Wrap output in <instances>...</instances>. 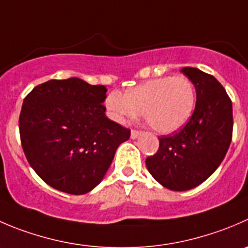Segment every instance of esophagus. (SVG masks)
Returning <instances> with one entry per match:
<instances>
[{"label":"esophagus","mask_w":248,"mask_h":248,"mask_svg":"<svg viewBox=\"0 0 248 248\" xmlns=\"http://www.w3.org/2000/svg\"><path fill=\"white\" fill-rule=\"evenodd\" d=\"M141 134H143V132H141V131H137V129H132V131H131V138H132V139H136V138H138L139 136H141Z\"/></svg>","instance_id":"34e87169"}]
</instances>
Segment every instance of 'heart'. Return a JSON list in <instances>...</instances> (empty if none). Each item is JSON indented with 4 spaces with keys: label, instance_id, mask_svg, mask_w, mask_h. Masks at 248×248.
<instances>
[{
    "label": "heart",
    "instance_id": "1",
    "mask_svg": "<svg viewBox=\"0 0 248 248\" xmlns=\"http://www.w3.org/2000/svg\"><path fill=\"white\" fill-rule=\"evenodd\" d=\"M196 103L193 82L184 75L154 78L129 88L124 95L111 92L105 99L108 114L119 124H127L143 112L151 128L170 134L191 117Z\"/></svg>",
    "mask_w": 248,
    "mask_h": 248
}]
</instances>
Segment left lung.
<instances>
[{"label": "left lung", "mask_w": 248, "mask_h": 248, "mask_svg": "<svg viewBox=\"0 0 248 248\" xmlns=\"http://www.w3.org/2000/svg\"><path fill=\"white\" fill-rule=\"evenodd\" d=\"M180 71L195 86V109L179 132L158 138L157 153L145 160L150 174L174 191L205 182L222 163L232 137V105L224 87L196 68Z\"/></svg>", "instance_id": "obj_1"}]
</instances>
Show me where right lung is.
I'll list each match as a JSON object with an SVG mask.
<instances>
[{"label": "right lung", "instance_id": "obj_1", "mask_svg": "<svg viewBox=\"0 0 248 248\" xmlns=\"http://www.w3.org/2000/svg\"><path fill=\"white\" fill-rule=\"evenodd\" d=\"M107 88L78 78L49 80L25 97L19 116L21 146L52 188L82 195L103 180L131 129L105 116Z\"/></svg>", "mask_w": 248, "mask_h": 248}]
</instances>
